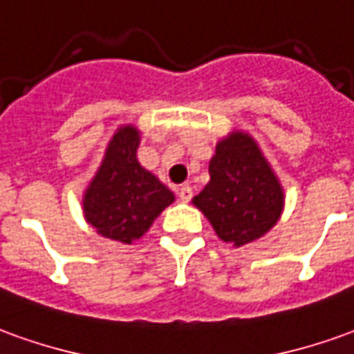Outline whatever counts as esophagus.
Returning a JSON list of instances; mask_svg holds the SVG:
<instances>
[{"label": "esophagus", "mask_w": 354, "mask_h": 354, "mask_svg": "<svg viewBox=\"0 0 354 354\" xmlns=\"http://www.w3.org/2000/svg\"><path fill=\"white\" fill-rule=\"evenodd\" d=\"M178 195H180V199L184 203L192 201V197H194V189L189 187V185H182L180 189H178Z\"/></svg>", "instance_id": "esophagus-1"}]
</instances>
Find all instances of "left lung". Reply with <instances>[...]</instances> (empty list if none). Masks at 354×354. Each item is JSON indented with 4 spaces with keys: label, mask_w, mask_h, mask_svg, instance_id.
Here are the masks:
<instances>
[{
    "label": "left lung",
    "mask_w": 354,
    "mask_h": 354,
    "mask_svg": "<svg viewBox=\"0 0 354 354\" xmlns=\"http://www.w3.org/2000/svg\"><path fill=\"white\" fill-rule=\"evenodd\" d=\"M211 180L194 205L216 236L241 247L264 236L283 209V189L253 138L232 132L216 143L209 162Z\"/></svg>",
    "instance_id": "obj_1"
}]
</instances>
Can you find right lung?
I'll return each mask as SVG.
<instances>
[{"label":"right lung","instance_id":"right-lung-1","mask_svg":"<svg viewBox=\"0 0 354 354\" xmlns=\"http://www.w3.org/2000/svg\"><path fill=\"white\" fill-rule=\"evenodd\" d=\"M138 145L134 126L118 128L82 199L84 216L97 234L128 245L174 201L169 187L138 162Z\"/></svg>","mask_w":354,"mask_h":354}]
</instances>
